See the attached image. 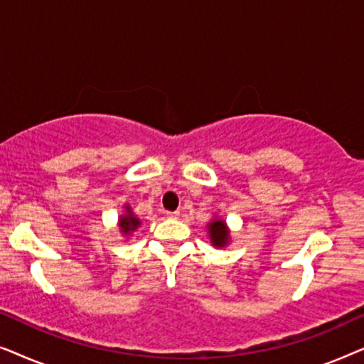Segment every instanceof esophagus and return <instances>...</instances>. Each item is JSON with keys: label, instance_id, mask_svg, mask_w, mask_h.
Returning a JSON list of instances; mask_svg holds the SVG:
<instances>
[{"label": "esophagus", "instance_id": "1", "mask_svg": "<svg viewBox=\"0 0 364 364\" xmlns=\"http://www.w3.org/2000/svg\"><path fill=\"white\" fill-rule=\"evenodd\" d=\"M167 217L176 220V218H181V212H167Z\"/></svg>", "mask_w": 364, "mask_h": 364}]
</instances>
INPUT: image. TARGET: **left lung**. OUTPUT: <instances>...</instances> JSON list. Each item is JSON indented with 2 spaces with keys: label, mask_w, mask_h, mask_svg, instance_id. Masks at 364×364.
<instances>
[{
  "label": "left lung",
  "mask_w": 364,
  "mask_h": 364,
  "mask_svg": "<svg viewBox=\"0 0 364 364\" xmlns=\"http://www.w3.org/2000/svg\"><path fill=\"white\" fill-rule=\"evenodd\" d=\"M205 228L208 233V240H210V243L215 248H223L230 243V228H228L227 222L223 218L213 215Z\"/></svg>",
  "instance_id": "left-lung-1"
}]
</instances>
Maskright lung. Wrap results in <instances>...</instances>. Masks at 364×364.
I'll return each instance as SVG.
<instances>
[{
  "mask_svg": "<svg viewBox=\"0 0 364 364\" xmlns=\"http://www.w3.org/2000/svg\"><path fill=\"white\" fill-rule=\"evenodd\" d=\"M141 225H142L141 218H139L136 213H134L131 205L126 203V205H124V213L119 215V220H117L119 232H121L122 235L126 237V240H129V237H131L132 233L136 232Z\"/></svg>",
  "mask_w": 364,
  "mask_h": 364,
  "instance_id": "right-lung-1",
  "label": "right lung"
}]
</instances>
